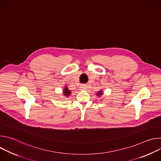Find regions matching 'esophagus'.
I'll use <instances>...</instances> for the list:
<instances>
[{
    "instance_id": "obj_1",
    "label": "esophagus",
    "mask_w": 161,
    "mask_h": 161,
    "mask_svg": "<svg viewBox=\"0 0 161 161\" xmlns=\"http://www.w3.org/2000/svg\"><path fill=\"white\" fill-rule=\"evenodd\" d=\"M80 88L82 89V90H86V85H81L80 86Z\"/></svg>"
}]
</instances>
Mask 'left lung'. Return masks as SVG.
<instances>
[{
	"mask_svg": "<svg viewBox=\"0 0 161 161\" xmlns=\"http://www.w3.org/2000/svg\"><path fill=\"white\" fill-rule=\"evenodd\" d=\"M102 92H101V91H100V92H99V93H97V95H98V96H100V95H102Z\"/></svg>",
	"mask_w": 161,
	"mask_h": 161,
	"instance_id": "obj_1",
	"label": "left lung"
}]
</instances>
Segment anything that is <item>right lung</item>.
Returning <instances> with one entry per match:
<instances>
[{"instance_id": "1", "label": "right lung", "mask_w": 161, "mask_h": 161, "mask_svg": "<svg viewBox=\"0 0 161 161\" xmlns=\"http://www.w3.org/2000/svg\"><path fill=\"white\" fill-rule=\"evenodd\" d=\"M64 96H69L71 94V92L69 91V90L67 87L64 88Z\"/></svg>"}]
</instances>
